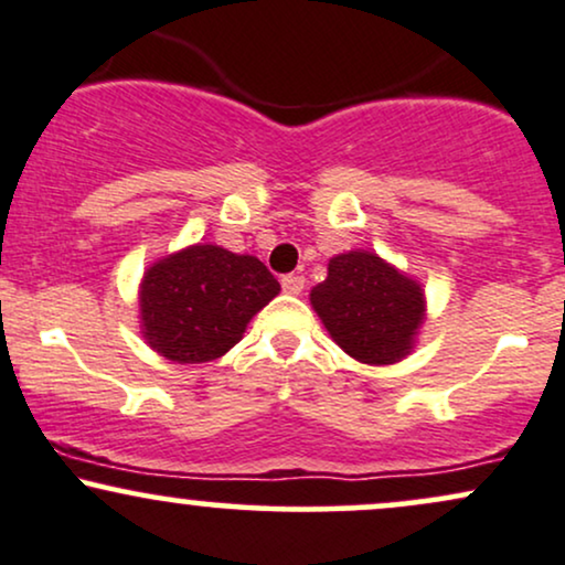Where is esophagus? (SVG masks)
<instances>
[{
  "instance_id": "1",
  "label": "esophagus",
  "mask_w": 565,
  "mask_h": 565,
  "mask_svg": "<svg viewBox=\"0 0 565 565\" xmlns=\"http://www.w3.org/2000/svg\"><path fill=\"white\" fill-rule=\"evenodd\" d=\"M281 289L287 291V295H300V291L305 289V278L297 274H287L281 278Z\"/></svg>"
}]
</instances>
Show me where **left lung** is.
<instances>
[{
    "instance_id": "8db88e82",
    "label": "left lung",
    "mask_w": 565,
    "mask_h": 565,
    "mask_svg": "<svg viewBox=\"0 0 565 565\" xmlns=\"http://www.w3.org/2000/svg\"><path fill=\"white\" fill-rule=\"evenodd\" d=\"M310 302L334 342L369 365H390L413 348L424 321V291L373 253L329 260V276Z\"/></svg>"
}]
</instances>
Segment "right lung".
<instances>
[{"instance_id":"right-lung-1","label":"right lung","mask_w":565,"mask_h":565,"mask_svg":"<svg viewBox=\"0 0 565 565\" xmlns=\"http://www.w3.org/2000/svg\"><path fill=\"white\" fill-rule=\"evenodd\" d=\"M281 291L253 255L194 244L154 263L141 281L149 348L173 363H207L239 342L249 318Z\"/></svg>"}]
</instances>
